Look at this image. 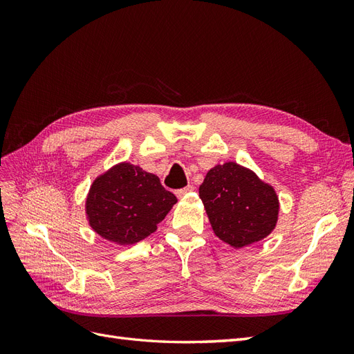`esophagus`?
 Returning <instances> with one entry per match:
<instances>
[{
    "label": "esophagus",
    "instance_id": "34e87169",
    "mask_svg": "<svg viewBox=\"0 0 354 354\" xmlns=\"http://www.w3.org/2000/svg\"><path fill=\"white\" fill-rule=\"evenodd\" d=\"M194 189H195L194 186L189 185V186H186V187H183V189L176 190V195H177V198H183V196H186L187 194H190V192L194 190Z\"/></svg>",
    "mask_w": 354,
    "mask_h": 354
}]
</instances>
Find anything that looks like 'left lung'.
<instances>
[{
  "instance_id": "8db88e82",
  "label": "left lung",
  "mask_w": 354,
  "mask_h": 354,
  "mask_svg": "<svg viewBox=\"0 0 354 354\" xmlns=\"http://www.w3.org/2000/svg\"><path fill=\"white\" fill-rule=\"evenodd\" d=\"M199 198L214 233L234 248L261 241L276 226V192L234 162L209 169L199 187Z\"/></svg>"
}]
</instances>
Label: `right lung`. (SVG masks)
<instances>
[{
  "label": "right lung",
  "mask_w": 354,
  "mask_h": 354,
  "mask_svg": "<svg viewBox=\"0 0 354 354\" xmlns=\"http://www.w3.org/2000/svg\"><path fill=\"white\" fill-rule=\"evenodd\" d=\"M176 202L155 174L124 162L94 180L85 207L95 233L131 245L153 233Z\"/></svg>",
  "instance_id": "1"
}]
</instances>
